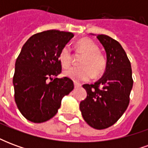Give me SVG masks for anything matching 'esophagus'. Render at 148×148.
I'll list each match as a JSON object with an SVG mask.
<instances>
[{"mask_svg":"<svg viewBox=\"0 0 148 148\" xmlns=\"http://www.w3.org/2000/svg\"><path fill=\"white\" fill-rule=\"evenodd\" d=\"M74 87H75V88H77V87H80L81 86H82L81 84L77 83V82H74Z\"/></svg>","mask_w":148,"mask_h":148,"instance_id":"1","label":"esophagus"}]
</instances>
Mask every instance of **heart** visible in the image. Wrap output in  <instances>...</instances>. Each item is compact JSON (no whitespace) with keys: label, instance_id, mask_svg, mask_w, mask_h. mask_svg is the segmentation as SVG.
<instances>
[{"label":"heart","instance_id":"heart-1","mask_svg":"<svg viewBox=\"0 0 148 148\" xmlns=\"http://www.w3.org/2000/svg\"><path fill=\"white\" fill-rule=\"evenodd\" d=\"M78 51L84 57L80 62L79 67H71L65 70L63 74L75 82L88 81L94 76H99L105 71L106 59L99 52V47L95 42L88 38H82L76 42ZM59 61L63 67H68L71 62V47L64 46L59 52Z\"/></svg>","mask_w":148,"mask_h":148}]
</instances>
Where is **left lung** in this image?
Wrapping results in <instances>:
<instances>
[{
  "instance_id": "1",
  "label": "left lung",
  "mask_w": 148,
  "mask_h": 148,
  "mask_svg": "<svg viewBox=\"0 0 148 148\" xmlns=\"http://www.w3.org/2000/svg\"><path fill=\"white\" fill-rule=\"evenodd\" d=\"M97 38L106 50V71L95 83L82 86L87 96L79 108L90 126L105 129L114 124L127 109L133 80L130 61L119 42L106 35H97Z\"/></svg>"
}]
</instances>
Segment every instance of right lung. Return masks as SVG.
<instances>
[{
  "instance_id": "1",
  "label": "right lung",
  "mask_w": 148,
  "mask_h": 148,
  "mask_svg": "<svg viewBox=\"0 0 148 148\" xmlns=\"http://www.w3.org/2000/svg\"><path fill=\"white\" fill-rule=\"evenodd\" d=\"M73 37L67 32L45 31L31 36L21 49L15 64L14 97L21 114L29 121L50 120L62 97L74 90L71 78L56 77L62 71L59 52Z\"/></svg>"
}]
</instances>
